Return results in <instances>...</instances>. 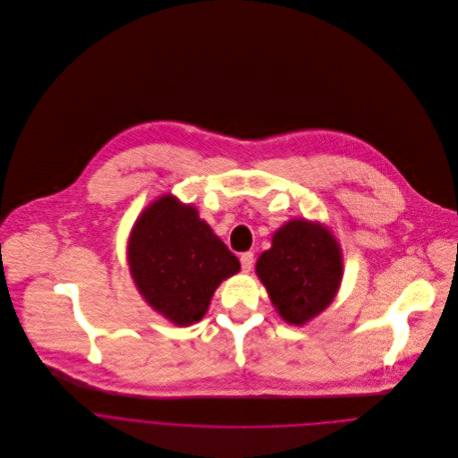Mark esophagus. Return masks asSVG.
Segmentation results:
<instances>
[{
	"mask_svg": "<svg viewBox=\"0 0 458 458\" xmlns=\"http://www.w3.org/2000/svg\"><path fill=\"white\" fill-rule=\"evenodd\" d=\"M241 266H242L244 273L251 271V267H253V253L251 251H246L241 255Z\"/></svg>",
	"mask_w": 458,
	"mask_h": 458,
	"instance_id": "obj_1",
	"label": "esophagus"
}]
</instances>
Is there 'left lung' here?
I'll return each mask as SVG.
<instances>
[{"instance_id": "1", "label": "left lung", "mask_w": 458, "mask_h": 458, "mask_svg": "<svg viewBox=\"0 0 458 458\" xmlns=\"http://www.w3.org/2000/svg\"><path fill=\"white\" fill-rule=\"evenodd\" d=\"M255 273L280 318L298 327L331 306L344 278V253L326 225L298 217L273 233Z\"/></svg>"}]
</instances>
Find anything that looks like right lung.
Listing matches in <instances>:
<instances>
[{
    "instance_id": "obj_1",
    "label": "right lung",
    "mask_w": 458,
    "mask_h": 458,
    "mask_svg": "<svg viewBox=\"0 0 458 458\" xmlns=\"http://www.w3.org/2000/svg\"><path fill=\"white\" fill-rule=\"evenodd\" d=\"M127 264L147 306L178 327L199 322L217 285L241 269L198 208L173 194L157 198L136 217Z\"/></svg>"
}]
</instances>
